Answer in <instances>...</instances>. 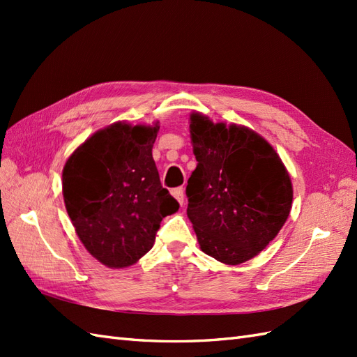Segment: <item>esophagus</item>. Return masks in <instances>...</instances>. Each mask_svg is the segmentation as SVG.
<instances>
[{
	"label": "esophagus",
	"mask_w": 357,
	"mask_h": 357,
	"mask_svg": "<svg viewBox=\"0 0 357 357\" xmlns=\"http://www.w3.org/2000/svg\"><path fill=\"white\" fill-rule=\"evenodd\" d=\"M172 195L174 196V198L178 199V202L181 204V206H183V204H184V188H183V187H176V188H173V190H172Z\"/></svg>",
	"instance_id": "34e87169"
}]
</instances>
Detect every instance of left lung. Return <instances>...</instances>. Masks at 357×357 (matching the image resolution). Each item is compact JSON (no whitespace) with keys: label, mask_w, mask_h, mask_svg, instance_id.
<instances>
[{"label":"left lung","mask_w":357,"mask_h":357,"mask_svg":"<svg viewBox=\"0 0 357 357\" xmlns=\"http://www.w3.org/2000/svg\"><path fill=\"white\" fill-rule=\"evenodd\" d=\"M196 165L185 188L187 216L201 250L236 265L276 238L291 210L293 187L280 158L247 127L190 116Z\"/></svg>","instance_id":"8db88e82"}]
</instances>
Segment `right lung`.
I'll list each match as a JSON object with an SVG mask.
<instances>
[{
    "instance_id": "add662e5",
    "label": "right lung",
    "mask_w": 357,
    "mask_h": 357,
    "mask_svg": "<svg viewBox=\"0 0 357 357\" xmlns=\"http://www.w3.org/2000/svg\"><path fill=\"white\" fill-rule=\"evenodd\" d=\"M155 127L115 123L73 151L63 170L67 213L87 252L110 268L153 247L161 221L179 204L159 181Z\"/></svg>"
}]
</instances>
